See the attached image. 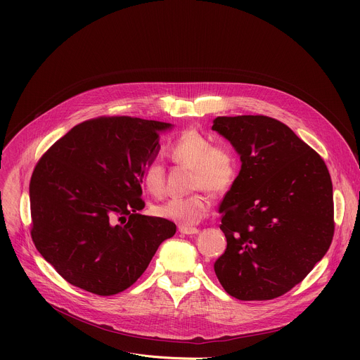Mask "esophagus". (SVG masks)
<instances>
[{
    "label": "esophagus",
    "instance_id": "obj_1",
    "mask_svg": "<svg viewBox=\"0 0 360 360\" xmlns=\"http://www.w3.org/2000/svg\"><path fill=\"white\" fill-rule=\"evenodd\" d=\"M179 232L184 235H195L199 232V229H196L193 226H179Z\"/></svg>",
    "mask_w": 360,
    "mask_h": 360
}]
</instances>
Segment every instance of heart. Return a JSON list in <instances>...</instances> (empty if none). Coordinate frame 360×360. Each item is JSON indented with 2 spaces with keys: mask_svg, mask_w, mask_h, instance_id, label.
Masks as SVG:
<instances>
[{
  "mask_svg": "<svg viewBox=\"0 0 360 360\" xmlns=\"http://www.w3.org/2000/svg\"><path fill=\"white\" fill-rule=\"evenodd\" d=\"M172 162L191 168L192 189H205L212 195L228 192L238 178V160L226 145H212V141L196 131H186L168 148ZM145 189L161 196L165 191V168L158 160L148 161L141 171ZM211 211L207 193L196 192L186 198H172L153 208L157 217L172 221L181 226L199 224Z\"/></svg>",
  "mask_w": 360,
  "mask_h": 360,
  "instance_id": "1",
  "label": "heart"
}]
</instances>
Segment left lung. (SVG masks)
I'll return each instance as SVG.
<instances>
[{
	"label": "left lung",
	"instance_id": "obj_1",
	"mask_svg": "<svg viewBox=\"0 0 360 360\" xmlns=\"http://www.w3.org/2000/svg\"><path fill=\"white\" fill-rule=\"evenodd\" d=\"M212 129L232 143L242 162L219 207L226 249L215 274L239 300L282 296L332 243L329 171L319 153L278 120L218 117Z\"/></svg>",
	"mask_w": 360,
	"mask_h": 360
}]
</instances>
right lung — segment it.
Wrapping results in <instances>:
<instances>
[{"label":"right lung","instance_id":"obj_1","mask_svg":"<svg viewBox=\"0 0 360 360\" xmlns=\"http://www.w3.org/2000/svg\"><path fill=\"white\" fill-rule=\"evenodd\" d=\"M171 124L99 117L75 125L38 161L30 182L31 238L71 285L111 296L148 268L176 225L138 214L141 171Z\"/></svg>","mask_w":360,"mask_h":360}]
</instances>
